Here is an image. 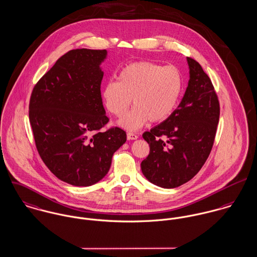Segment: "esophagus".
<instances>
[{
  "mask_svg": "<svg viewBox=\"0 0 257 257\" xmlns=\"http://www.w3.org/2000/svg\"><path fill=\"white\" fill-rule=\"evenodd\" d=\"M127 139L128 140H137L138 139V135H136L134 133H131V132H128L127 133Z\"/></svg>",
  "mask_w": 257,
  "mask_h": 257,
  "instance_id": "34e87169",
  "label": "esophagus"
}]
</instances>
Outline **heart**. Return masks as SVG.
<instances>
[{"instance_id":"1","label":"heart","mask_w":257,"mask_h":257,"mask_svg":"<svg viewBox=\"0 0 257 257\" xmlns=\"http://www.w3.org/2000/svg\"><path fill=\"white\" fill-rule=\"evenodd\" d=\"M183 85L182 73L176 66L141 60L124 66L118 81L106 82L101 96L107 110L116 117L126 113L133 99L135 107L120 124L128 130H137L149 119L160 122L168 118L177 106Z\"/></svg>"}]
</instances>
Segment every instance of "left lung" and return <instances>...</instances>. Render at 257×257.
<instances>
[{
	"mask_svg": "<svg viewBox=\"0 0 257 257\" xmlns=\"http://www.w3.org/2000/svg\"><path fill=\"white\" fill-rule=\"evenodd\" d=\"M190 80L177 108L161 124L145 132L150 155L141 163L151 183L179 187L201 169L212 150L220 115L216 92L200 64L187 58Z\"/></svg>",
	"mask_w": 257,
	"mask_h": 257,
	"instance_id": "8db88e82",
	"label": "left lung"
}]
</instances>
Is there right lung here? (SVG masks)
<instances>
[{
	"label": "right lung",
	"instance_id": "1",
	"mask_svg": "<svg viewBox=\"0 0 257 257\" xmlns=\"http://www.w3.org/2000/svg\"><path fill=\"white\" fill-rule=\"evenodd\" d=\"M106 50L76 49L60 57L34 86L29 120L40 157L59 180L87 187L104 177L126 132L111 127L102 105L99 65Z\"/></svg>",
	"mask_w": 257,
	"mask_h": 257
}]
</instances>
